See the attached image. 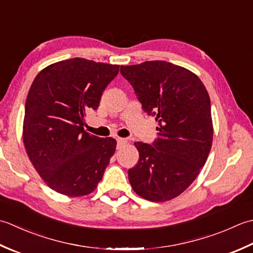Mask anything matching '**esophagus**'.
Returning <instances> with one entry per match:
<instances>
[{
  "label": "esophagus",
  "mask_w": 253,
  "mask_h": 253,
  "mask_svg": "<svg viewBox=\"0 0 253 253\" xmlns=\"http://www.w3.org/2000/svg\"><path fill=\"white\" fill-rule=\"evenodd\" d=\"M117 142H118V146H121V145H125V144H126L127 140H126V138L117 137Z\"/></svg>",
  "instance_id": "obj_1"
}]
</instances>
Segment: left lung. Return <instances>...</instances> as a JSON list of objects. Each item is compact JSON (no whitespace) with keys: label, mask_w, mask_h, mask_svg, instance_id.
<instances>
[{"label":"left lung","mask_w":253,"mask_h":253,"mask_svg":"<svg viewBox=\"0 0 253 253\" xmlns=\"http://www.w3.org/2000/svg\"><path fill=\"white\" fill-rule=\"evenodd\" d=\"M143 109L155 116L157 140L136 142L140 158L128 181L141 198L166 202L185 191L200 173L212 147L211 101L198 75L166 61L121 66Z\"/></svg>","instance_id":"1"}]
</instances>
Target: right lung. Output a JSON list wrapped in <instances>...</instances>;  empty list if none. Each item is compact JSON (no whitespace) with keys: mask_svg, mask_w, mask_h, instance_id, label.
I'll list each match as a JSON object with an SVG mask.
<instances>
[{"mask_svg":"<svg viewBox=\"0 0 253 253\" xmlns=\"http://www.w3.org/2000/svg\"><path fill=\"white\" fill-rule=\"evenodd\" d=\"M119 65L74 58L36 76L25 106L26 153L45 184L68 197L91 193L116 152L117 141L84 130L85 116L99 106Z\"/></svg>","mask_w":253,"mask_h":253,"instance_id":"obj_1","label":"right lung"}]
</instances>
